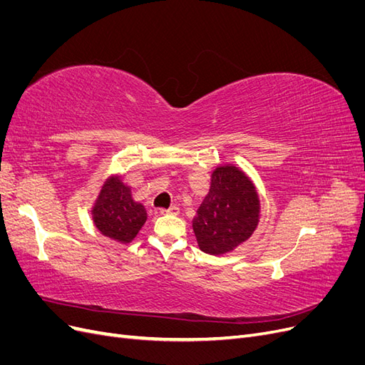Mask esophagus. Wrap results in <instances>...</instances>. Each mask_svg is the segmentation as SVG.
Masks as SVG:
<instances>
[{
	"label": "esophagus",
	"mask_w": 365,
	"mask_h": 365,
	"mask_svg": "<svg viewBox=\"0 0 365 365\" xmlns=\"http://www.w3.org/2000/svg\"><path fill=\"white\" fill-rule=\"evenodd\" d=\"M160 213H161V215H178V213H180V208L176 207V205H172V207H169L168 210L161 208Z\"/></svg>",
	"instance_id": "esophagus-1"
}]
</instances>
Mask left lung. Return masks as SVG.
I'll return each instance as SVG.
<instances>
[{
  "mask_svg": "<svg viewBox=\"0 0 365 365\" xmlns=\"http://www.w3.org/2000/svg\"><path fill=\"white\" fill-rule=\"evenodd\" d=\"M259 219L260 200L256 185L236 165H219L193 217L197 247L213 256L233 251L251 237Z\"/></svg>",
  "mask_w": 365,
  "mask_h": 365,
  "instance_id": "8db88e82",
  "label": "left lung"
}]
</instances>
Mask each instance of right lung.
Returning a JSON list of instances; mask_svg holds the SVG:
<instances>
[{"mask_svg":"<svg viewBox=\"0 0 365 365\" xmlns=\"http://www.w3.org/2000/svg\"><path fill=\"white\" fill-rule=\"evenodd\" d=\"M91 215L96 228L120 244L134 240L148 219L145 205L132 200L130 187L118 175L109 176L105 181Z\"/></svg>","mask_w":365,"mask_h":365,"instance_id":"add662e5","label":"right lung"}]
</instances>
